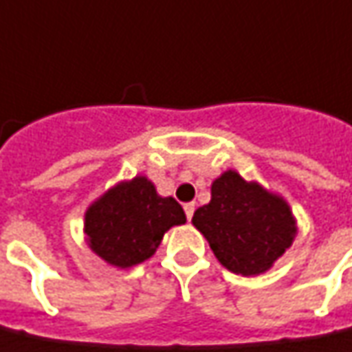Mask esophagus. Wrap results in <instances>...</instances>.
I'll return each mask as SVG.
<instances>
[{
  "mask_svg": "<svg viewBox=\"0 0 352 352\" xmlns=\"http://www.w3.org/2000/svg\"><path fill=\"white\" fill-rule=\"evenodd\" d=\"M194 210H196V204H194V201H188V204H184V213H186V219H188V221L192 219Z\"/></svg>",
  "mask_w": 352,
  "mask_h": 352,
  "instance_id": "1",
  "label": "esophagus"
}]
</instances>
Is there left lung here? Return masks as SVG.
<instances>
[{
	"label": "left lung",
	"instance_id": "1",
	"mask_svg": "<svg viewBox=\"0 0 352 352\" xmlns=\"http://www.w3.org/2000/svg\"><path fill=\"white\" fill-rule=\"evenodd\" d=\"M192 225L219 263L242 276L269 270L297 230L286 201L257 183H245L232 169L213 181L211 201L194 211Z\"/></svg>",
	"mask_w": 352,
	"mask_h": 352
}]
</instances>
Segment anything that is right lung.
I'll return each instance as SVG.
<instances>
[{
    "instance_id": "add662e5",
    "label": "right lung",
    "mask_w": 352,
    "mask_h": 352,
    "mask_svg": "<svg viewBox=\"0 0 352 352\" xmlns=\"http://www.w3.org/2000/svg\"><path fill=\"white\" fill-rule=\"evenodd\" d=\"M184 221L179 201L158 196L146 177H135L91 206L85 213V234L99 257L127 269L152 257L166 230Z\"/></svg>"
}]
</instances>
